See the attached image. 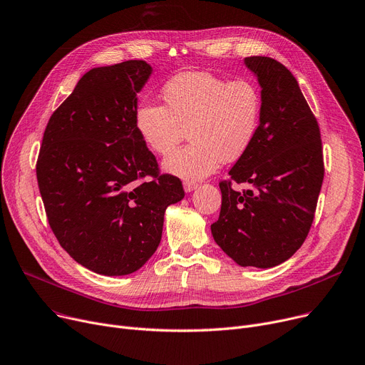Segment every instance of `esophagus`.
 I'll return each mask as SVG.
<instances>
[{"label":"esophagus","mask_w":365,"mask_h":365,"mask_svg":"<svg viewBox=\"0 0 365 365\" xmlns=\"http://www.w3.org/2000/svg\"><path fill=\"white\" fill-rule=\"evenodd\" d=\"M183 187H185L186 192H192V190H195L198 187V183L197 182H192V180H185L183 182Z\"/></svg>","instance_id":"1"}]
</instances>
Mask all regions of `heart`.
<instances>
[{
    "instance_id": "heart-1",
    "label": "heart",
    "mask_w": 365,
    "mask_h": 365,
    "mask_svg": "<svg viewBox=\"0 0 365 365\" xmlns=\"http://www.w3.org/2000/svg\"><path fill=\"white\" fill-rule=\"evenodd\" d=\"M163 96L165 106H138L135 126L158 155L172 153L189 132L192 142L163 164L175 176L197 180L214 173L223 161L244 155L258 133L262 96L252 81L185 71L164 85Z\"/></svg>"
}]
</instances>
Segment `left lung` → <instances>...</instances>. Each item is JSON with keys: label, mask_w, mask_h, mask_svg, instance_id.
Listing matches in <instances>:
<instances>
[{"label": "left lung", "mask_w": 365, "mask_h": 365, "mask_svg": "<svg viewBox=\"0 0 365 365\" xmlns=\"http://www.w3.org/2000/svg\"><path fill=\"white\" fill-rule=\"evenodd\" d=\"M261 86L258 133L222 180L211 233L235 262L270 269L292 257L311 229L324 178L317 118L294 78L270 57H247ZM251 184L237 191L233 184Z\"/></svg>", "instance_id": "left-lung-1"}]
</instances>
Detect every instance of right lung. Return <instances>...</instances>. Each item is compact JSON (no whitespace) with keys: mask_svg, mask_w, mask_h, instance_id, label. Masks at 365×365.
<instances>
[{"mask_svg":"<svg viewBox=\"0 0 365 365\" xmlns=\"http://www.w3.org/2000/svg\"><path fill=\"white\" fill-rule=\"evenodd\" d=\"M151 71L129 60L85 73L48 121L36 161L61 248L104 276L139 270L160 245L165 208L185 197L135 126L136 95Z\"/></svg>","mask_w":365,"mask_h":365,"instance_id":"obj_1","label":"right lung"}]
</instances>
